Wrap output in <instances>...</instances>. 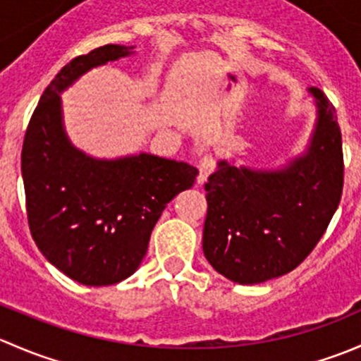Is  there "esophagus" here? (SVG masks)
<instances>
[{"mask_svg": "<svg viewBox=\"0 0 361 361\" xmlns=\"http://www.w3.org/2000/svg\"><path fill=\"white\" fill-rule=\"evenodd\" d=\"M199 176H197V183L202 185L204 181L207 180V176H209L211 173H213L214 169V159L211 157V155H204L199 160Z\"/></svg>", "mask_w": 361, "mask_h": 361, "instance_id": "esophagus-1", "label": "esophagus"}]
</instances>
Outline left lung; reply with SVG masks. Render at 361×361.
<instances>
[{"instance_id":"1","label":"left lung","mask_w":361,"mask_h":361,"mask_svg":"<svg viewBox=\"0 0 361 361\" xmlns=\"http://www.w3.org/2000/svg\"><path fill=\"white\" fill-rule=\"evenodd\" d=\"M309 92L318 118L304 155L272 171L220 160L204 185V257L239 285H257L298 267L341 202L344 159L336 108L318 87Z\"/></svg>"}]
</instances>
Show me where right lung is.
<instances>
[{
    "label": "right lung",
    "mask_w": 361,
    "mask_h": 361,
    "mask_svg": "<svg viewBox=\"0 0 361 361\" xmlns=\"http://www.w3.org/2000/svg\"><path fill=\"white\" fill-rule=\"evenodd\" d=\"M133 49L104 45L69 61L39 97L24 136L20 160L32 239L50 264L87 286L115 285L134 274L164 207L199 174L190 164L150 154L94 159L68 140L61 92Z\"/></svg>",
    "instance_id": "1"
}]
</instances>
